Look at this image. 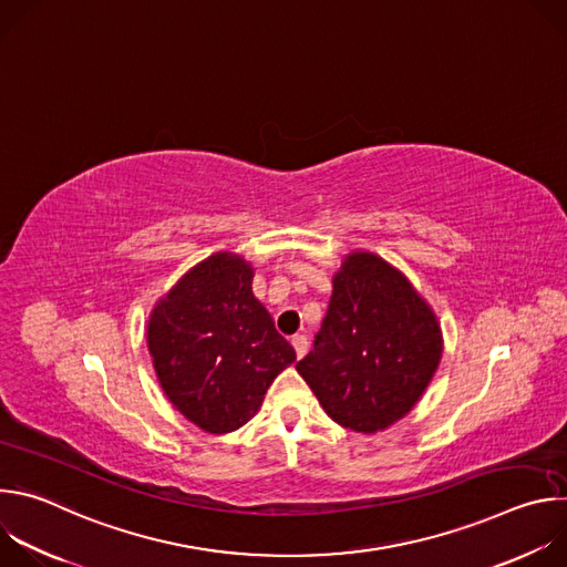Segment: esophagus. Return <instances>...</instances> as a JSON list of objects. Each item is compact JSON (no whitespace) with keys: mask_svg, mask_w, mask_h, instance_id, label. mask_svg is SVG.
I'll return each instance as SVG.
<instances>
[{"mask_svg":"<svg viewBox=\"0 0 567 567\" xmlns=\"http://www.w3.org/2000/svg\"><path fill=\"white\" fill-rule=\"evenodd\" d=\"M291 346H293V350H296V357H298V359H302V357L307 354V348H309L307 337H302V334L291 337Z\"/></svg>","mask_w":567,"mask_h":567,"instance_id":"esophagus-1","label":"esophagus"}]
</instances>
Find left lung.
Segmentation results:
<instances>
[{"instance_id":"1","label":"left lung","mask_w":567,"mask_h":567,"mask_svg":"<svg viewBox=\"0 0 567 567\" xmlns=\"http://www.w3.org/2000/svg\"><path fill=\"white\" fill-rule=\"evenodd\" d=\"M313 350L296 370L337 424L379 433L406 417L444 352L440 320L396 267L352 251L332 278Z\"/></svg>"}]
</instances>
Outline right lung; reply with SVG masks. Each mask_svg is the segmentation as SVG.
Wrapping results in <instances>:
<instances>
[{"instance_id": "1", "label": "right lung", "mask_w": 567, "mask_h": 567, "mask_svg": "<svg viewBox=\"0 0 567 567\" xmlns=\"http://www.w3.org/2000/svg\"><path fill=\"white\" fill-rule=\"evenodd\" d=\"M254 265L219 251L188 269L147 318V350L173 406L206 433L245 426L296 361L254 296Z\"/></svg>"}]
</instances>
